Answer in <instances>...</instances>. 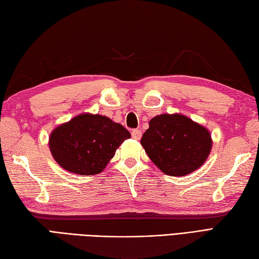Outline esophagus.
Wrapping results in <instances>:
<instances>
[{"mask_svg":"<svg viewBox=\"0 0 259 259\" xmlns=\"http://www.w3.org/2000/svg\"><path fill=\"white\" fill-rule=\"evenodd\" d=\"M141 131L139 129H135L133 130V133H131V136H133V138L136 140H139L141 138Z\"/></svg>","mask_w":259,"mask_h":259,"instance_id":"esophagus-1","label":"esophagus"}]
</instances>
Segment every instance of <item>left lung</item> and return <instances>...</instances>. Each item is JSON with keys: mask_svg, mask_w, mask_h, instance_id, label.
Returning a JSON list of instances; mask_svg holds the SVG:
<instances>
[{"mask_svg": "<svg viewBox=\"0 0 259 259\" xmlns=\"http://www.w3.org/2000/svg\"><path fill=\"white\" fill-rule=\"evenodd\" d=\"M140 142L151 161L172 177H183L201 167L212 145L208 129L179 113L152 118Z\"/></svg>", "mask_w": 259, "mask_h": 259, "instance_id": "8db88e82", "label": "left lung"}]
</instances>
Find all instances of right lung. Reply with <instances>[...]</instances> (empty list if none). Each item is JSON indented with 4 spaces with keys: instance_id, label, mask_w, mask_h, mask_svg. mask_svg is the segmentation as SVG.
I'll list each match as a JSON object with an SVG mask.
<instances>
[{
    "instance_id": "add662e5",
    "label": "right lung",
    "mask_w": 259,
    "mask_h": 259,
    "mask_svg": "<svg viewBox=\"0 0 259 259\" xmlns=\"http://www.w3.org/2000/svg\"><path fill=\"white\" fill-rule=\"evenodd\" d=\"M131 137L123 125L100 114L82 113L54 129L50 151L60 166L72 174H100L115 150Z\"/></svg>"
}]
</instances>
